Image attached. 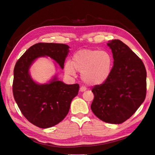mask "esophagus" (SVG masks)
Wrapping results in <instances>:
<instances>
[{
	"mask_svg": "<svg viewBox=\"0 0 155 155\" xmlns=\"http://www.w3.org/2000/svg\"><path fill=\"white\" fill-rule=\"evenodd\" d=\"M86 90H87V88H86V87H81L80 88V91L81 92H84Z\"/></svg>",
	"mask_w": 155,
	"mask_h": 155,
	"instance_id": "obj_1",
	"label": "esophagus"
}]
</instances>
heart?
<instances>
[{"mask_svg":"<svg viewBox=\"0 0 155 155\" xmlns=\"http://www.w3.org/2000/svg\"><path fill=\"white\" fill-rule=\"evenodd\" d=\"M113 67V57L109 52L97 49H81L72 55V62L67 61L66 74L74 76L81 72V78L90 86L103 84L109 78Z\"/></svg>","mask_w":155,"mask_h":155,"instance_id":"obj_1","label":"heart"}]
</instances>
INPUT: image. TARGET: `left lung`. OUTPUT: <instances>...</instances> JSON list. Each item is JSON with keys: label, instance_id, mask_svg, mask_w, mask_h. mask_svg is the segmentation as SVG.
Here are the masks:
<instances>
[{"label": "left lung", "instance_id": "left-lung-1", "mask_svg": "<svg viewBox=\"0 0 155 155\" xmlns=\"http://www.w3.org/2000/svg\"><path fill=\"white\" fill-rule=\"evenodd\" d=\"M113 67L107 81L92 89L91 110L105 123L120 124L128 119L146 97L147 71L141 59L120 40L108 41Z\"/></svg>", "mask_w": 155, "mask_h": 155}]
</instances>
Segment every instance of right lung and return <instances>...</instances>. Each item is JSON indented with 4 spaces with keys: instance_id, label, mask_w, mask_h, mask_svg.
Instances as JSON below:
<instances>
[{
    "instance_id": "obj_1",
    "label": "right lung",
    "mask_w": 155,
    "mask_h": 155,
    "mask_svg": "<svg viewBox=\"0 0 155 155\" xmlns=\"http://www.w3.org/2000/svg\"><path fill=\"white\" fill-rule=\"evenodd\" d=\"M69 48L64 44L40 42L29 48L15 64V100L25 117L39 128L52 127L64 119L72 100L78 94L79 85L65 84L57 76L47 83L39 84L32 79L30 68L37 59L47 57L63 69Z\"/></svg>"
}]
</instances>
